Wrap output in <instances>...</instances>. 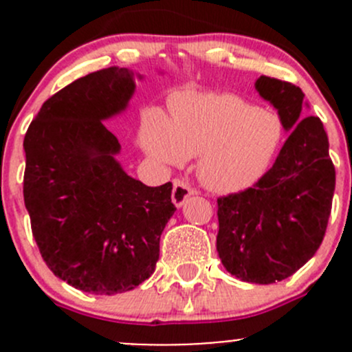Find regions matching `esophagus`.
I'll use <instances>...</instances> for the list:
<instances>
[{"instance_id": "obj_1", "label": "esophagus", "mask_w": 352, "mask_h": 352, "mask_svg": "<svg viewBox=\"0 0 352 352\" xmlns=\"http://www.w3.org/2000/svg\"><path fill=\"white\" fill-rule=\"evenodd\" d=\"M190 196H192V190H190V187L187 186V184H184L182 180H175V182H173L172 202L177 208H182Z\"/></svg>"}]
</instances>
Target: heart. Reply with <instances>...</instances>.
<instances>
[{"instance_id": "heart-1", "label": "heart", "mask_w": 352, "mask_h": 352, "mask_svg": "<svg viewBox=\"0 0 352 352\" xmlns=\"http://www.w3.org/2000/svg\"><path fill=\"white\" fill-rule=\"evenodd\" d=\"M276 113L233 94H199L173 105L168 124L146 122L144 151L160 163L180 165L199 155L197 175L209 190L239 194L258 182L281 143Z\"/></svg>"}]
</instances>
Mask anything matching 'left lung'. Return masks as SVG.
I'll list each match as a JSON object with an SVG mask.
<instances>
[{
    "label": "left lung",
    "mask_w": 352,
    "mask_h": 352,
    "mask_svg": "<svg viewBox=\"0 0 352 352\" xmlns=\"http://www.w3.org/2000/svg\"><path fill=\"white\" fill-rule=\"evenodd\" d=\"M255 90L278 110L289 133L274 165L250 189L218 199L221 264L240 281L272 285L289 278L324 240L336 189L329 138L301 88L261 76Z\"/></svg>",
    "instance_id": "1"
}]
</instances>
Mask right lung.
Masks as SVG:
<instances>
[{"mask_svg": "<svg viewBox=\"0 0 352 352\" xmlns=\"http://www.w3.org/2000/svg\"><path fill=\"white\" fill-rule=\"evenodd\" d=\"M127 67L95 71L52 95L23 140V199L47 267L76 289L117 294L155 272L175 212L172 182L148 187L124 172L104 120L136 91Z\"/></svg>", "mask_w": 352, "mask_h": 352, "instance_id": "obj_1", "label": "right lung"}]
</instances>
